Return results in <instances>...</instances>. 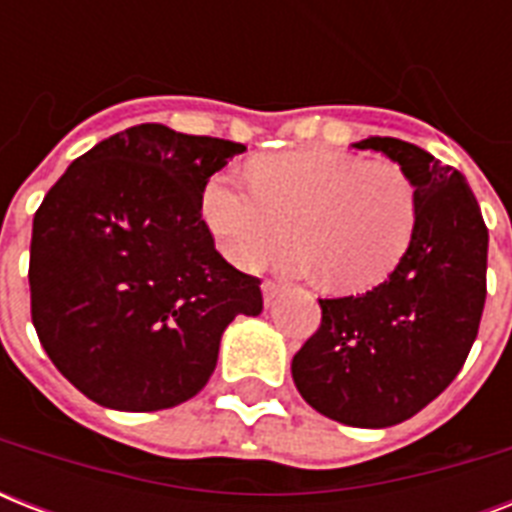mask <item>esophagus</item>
Instances as JSON below:
<instances>
[{"label":"esophagus","mask_w":512,"mask_h":512,"mask_svg":"<svg viewBox=\"0 0 512 512\" xmlns=\"http://www.w3.org/2000/svg\"><path fill=\"white\" fill-rule=\"evenodd\" d=\"M279 295H281V287L276 284V281H263V300H265V305H268V308L276 303V297H279Z\"/></svg>","instance_id":"esophagus-1"}]
</instances>
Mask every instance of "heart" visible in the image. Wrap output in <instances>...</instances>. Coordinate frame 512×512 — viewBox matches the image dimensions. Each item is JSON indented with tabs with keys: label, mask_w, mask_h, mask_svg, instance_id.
<instances>
[{
	"label": "heart",
	"mask_w": 512,
	"mask_h": 512,
	"mask_svg": "<svg viewBox=\"0 0 512 512\" xmlns=\"http://www.w3.org/2000/svg\"><path fill=\"white\" fill-rule=\"evenodd\" d=\"M249 183L220 172L201 193L204 223L239 271H263L295 241L289 271L361 292L388 279L412 244L420 199L393 162L295 148L255 159Z\"/></svg>",
	"instance_id": "heart-1"
}]
</instances>
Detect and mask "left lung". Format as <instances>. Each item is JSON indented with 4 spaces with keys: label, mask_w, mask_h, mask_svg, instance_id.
Wrapping results in <instances>:
<instances>
[{
    "label": "left lung",
    "mask_w": 512,
    "mask_h": 512,
    "mask_svg": "<svg viewBox=\"0 0 512 512\" xmlns=\"http://www.w3.org/2000/svg\"><path fill=\"white\" fill-rule=\"evenodd\" d=\"M353 146L412 177L417 228L372 292L319 300L321 327L292 358V380L329 420L390 428L441 396L465 364L484 313L489 231L465 175L425 148L398 138Z\"/></svg>",
    "instance_id": "obj_1"
}]
</instances>
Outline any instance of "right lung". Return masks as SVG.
Segmentation results:
<instances>
[{
  "instance_id": "right-lung-1",
  "label": "right lung",
  "mask_w": 512,
  "mask_h": 512,
  "mask_svg": "<svg viewBox=\"0 0 512 512\" xmlns=\"http://www.w3.org/2000/svg\"><path fill=\"white\" fill-rule=\"evenodd\" d=\"M241 143L135 124L100 140L44 196L31 231V321L95 404L159 412L199 393L225 327L260 316L201 220V193Z\"/></svg>"
}]
</instances>
